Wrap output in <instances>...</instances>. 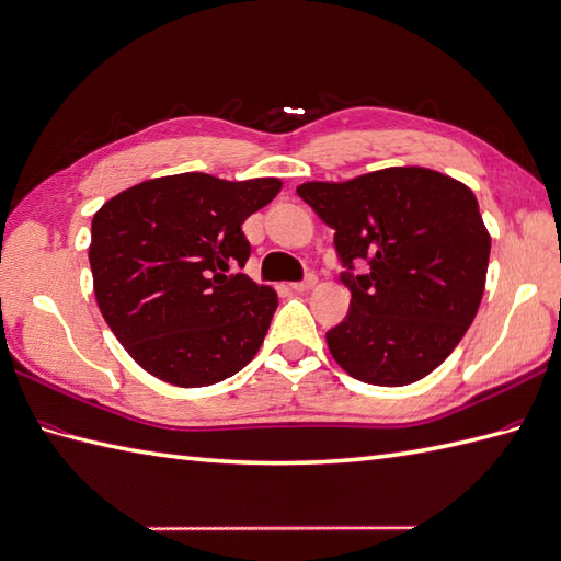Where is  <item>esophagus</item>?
<instances>
[{
  "label": "esophagus",
  "mask_w": 561,
  "mask_h": 561,
  "mask_svg": "<svg viewBox=\"0 0 561 561\" xmlns=\"http://www.w3.org/2000/svg\"><path fill=\"white\" fill-rule=\"evenodd\" d=\"M316 284H318L316 275H308L304 282H296V284H291V289H294V291H298V294H304V291L316 289Z\"/></svg>",
  "instance_id": "obj_1"
}]
</instances>
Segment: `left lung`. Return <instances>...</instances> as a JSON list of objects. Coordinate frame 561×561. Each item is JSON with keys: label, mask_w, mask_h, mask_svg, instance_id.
<instances>
[{"label": "left lung", "mask_w": 561, "mask_h": 561, "mask_svg": "<svg viewBox=\"0 0 561 561\" xmlns=\"http://www.w3.org/2000/svg\"><path fill=\"white\" fill-rule=\"evenodd\" d=\"M296 193L334 229L351 270L348 316L328 332L332 358L360 382L403 387L451 354L483 301L490 231L473 191L427 167H387Z\"/></svg>", "instance_id": "left-lung-1"}]
</instances>
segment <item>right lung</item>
<instances>
[{"label": "right lung", "mask_w": 561, "mask_h": 561, "mask_svg": "<svg viewBox=\"0 0 561 561\" xmlns=\"http://www.w3.org/2000/svg\"><path fill=\"white\" fill-rule=\"evenodd\" d=\"M282 191L275 176H158L93 217L90 270L104 322L138 366L176 387H207L249 366L277 291L231 275L251 255L241 225Z\"/></svg>", "instance_id": "add662e5"}]
</instances>
